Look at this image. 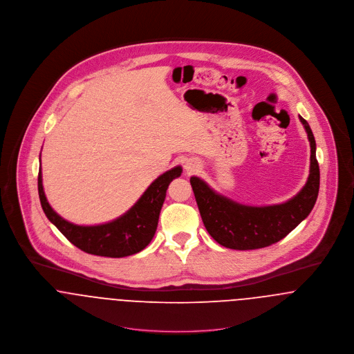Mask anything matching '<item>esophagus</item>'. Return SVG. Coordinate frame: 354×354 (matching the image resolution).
<instances>
[{
	"instance_id": "1",
	"label": "esophagus",
	"mask_w": 354,
	"mask_h": 354,
	"mask_svg": "<svg viewBox=\"0 0 354 354\" xmlns=\"http://www.w3.org/2000/svg\"><path fill=\"white\" fill-rule=\"evenodd\" d=\"M185 171L187 173H195L198 169H199V165H198V162H195V160H187L185 162Z\"/></svg>"
}]
</instances>
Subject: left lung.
Returning a JSON list of instances; mask_svg holds the SVG:
<instances>
[{
	"label": "left lung",
	"mask_w": 354,
	"mask_h": 354,
	"mask_svg": "<svg viewBox=\"0 0 354 354\" xmlns=\"http://www.w3.org/2000/svg\"><path fill=\"white\" fill-rule=\"evenodd\" d=\"M299 118L310 147L309 174L303 188L289 201L268 205L243 204L216 192L201 177H191L203 223L222 247L239 251L268 247L286 237L312 211L320 184L316 142L309 124L301 115Z\"/></svg>",
	"instance_id": "left-lung-1"
}]
</instances>
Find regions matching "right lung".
<instances>
[{
	"label": "right lung",
	"instance_id": "add662e5",
	"mask_svg": "<svg viewBox=\"0 0 354 354\" xmlns=\"http://www.w3.org/2000/svg\"><path fill=\"white\" fill-rule=\"evenodd\" d=\"M181 173L180 165L165 171L152 181L127 212L100 225H76L53 209L44 189L42 166L38 176V192L48 219L75 247L91 254L125 257L143 251L151 243L169 184Z\"/></svg>",
	"mask_w": 354,
	"mask_h": 354
}]
</instances>
